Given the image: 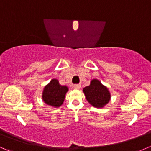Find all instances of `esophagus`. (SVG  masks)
<instances>
[{
	"label": "esophagus",
	"instance_id": "1",
	"mask_svg": "<svg viewBox=\"0 0 151 151\" xmlns=\"http://www.w3.org/2000/svg\"><path fill=\"white\" fill-rule=\"evenodd\" d=\"M80 87H81V85H80V84L74 85V89H80Z\"/></svg>",
	"mask_w": 151,
	"mask_h": 151
}]
</instances>
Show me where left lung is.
Returning a JSON list of instances; mask_svg holds the SVG:
<instances>
[{
    "label": "left lung",
    "mask_w": 151,
    "mask_h": 151,
    "mask_svg": "<svg viewBox=\"0 0 151 151\" xmlns=\"http://www.w3.org/2000/svg\"><path fill=\"white\" fill-rule=\"evenodd\" d=\"M83 92L88 102L97 108L104 107L111 98L108 88L96 79L91 80L89 86L83 88Z\"/></svg>",
    "instance_id": "1"
}]
</instances>
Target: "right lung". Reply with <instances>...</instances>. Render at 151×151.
<instances>
[{"label": "right lung", "instance_id": "right-lung-1", "mask_svg": "<svg viewBox=\"0 0 151 151\" xmlns=\"http://www.w3.org/2000/svg\"><path fill=\"white\" fill-rule=\"evenodd\" d=\"M68 91V87L60 85L58 80L53 79L44 88L42 99L47 105L58 107L63 103Z\"/></svg>", "mask_w": 151, "mask_h": 151}]
</instances>
